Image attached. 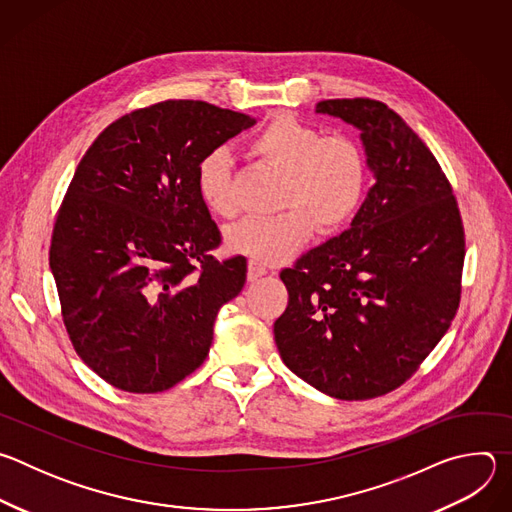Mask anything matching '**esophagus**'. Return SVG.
<instances>
[{
  "label": "esophagus",
  "instance_id": "1",
  "mask_svg": "<svg viewBox=\"0 0 512 512\" xmlns=\"http://www.w3.org/2000/svg\"><path fill=\"white\" fill-rule=\"evenodd\" d=\"M265 273H267V269H265L261 263L249 261V269H247V279H249V281H257V279L263 277Z\"/></svg>",
  "mask_w": 512,
  "mask_h": 512
}]
</instances>
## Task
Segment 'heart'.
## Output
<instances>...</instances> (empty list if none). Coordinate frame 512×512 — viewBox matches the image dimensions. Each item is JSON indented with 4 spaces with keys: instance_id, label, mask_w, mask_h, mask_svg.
Instances as JSON below:
<instances>
[{
    "instance_id": "1",
    "label": "heart",
    "mask_w": 512,
    "mask_h": 512,
    "mask_svg": "<svg viewBox=\"0 0 512 512\" xmlns=\"http://www.w3.org/2000/svg\"><path fill=\"white\" fill-rule=\"evenodd\" d=\"M251 154L283 174L279 208L273 218H245L225 235L231 253L261 265H279L294 257L312 237L334 233L356 214L369 182V166L360 145L346 135L322 137L314 125L291 115H275L249 143ZM196 188L206 208L231 218L237 214L233 162L216 148L196 166Z\"/></svg>"
}]
</instances>
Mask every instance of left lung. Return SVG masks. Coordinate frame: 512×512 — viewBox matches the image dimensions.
Returning <instances> with one entry per match:
<instances>
[{
	"instance_id": "obj_1",
	"label": "left lung",
	"mask_w": 512,
	"mask_h": 512,
	"mask_svg": "<svg viewBox=\"0 0 512 512\" xmlns=\"http://www.w3.org/2000/svg\"><path fill=\"white\" fill-rule=\"evenodd\" d=\"M316 113L360 131L375 186L346 231L281 271L289 302L273 334L291 373L362 401L403 385L450 328L464 227L440 164L393 109L328 99Z\"/></svg>"
}]
</instances>
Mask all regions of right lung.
I'll list each match as a JSON object with an SVG mask.
<instances>
[{
	"mask_svg": "<svg viewBox=\"0 0 512 512\" xmlns=\"http://www.w3.org/2000/svg\"><path fill=\"white\" fill-rule=\"evenodd\" d=\"M255 123L202 101H164L105 127L77 166L50 271L72 346L109 385L160 393L204 362L247 261L210 255L221 233L198 194L196 166Z\"/></svg>",
	"mask_w": 512,
	"mask_h": 512,
	"instance_id": "1",
	"label": "right lung"
}]
</instances>
